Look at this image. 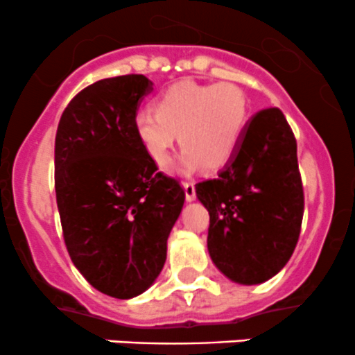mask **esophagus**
<instances>
[{
    "label": "esophagus",
    "instance_id": "1",
    "mask_svg": "<svg viewBox=\"0 0 355 355\" xmlns=\"http://www.w3.org/2000/svg\"><path fill=\"white\" fill-rule=\"evenodd\" d=\"M184 191H185V199L191 202V200L196 199V184L194 182H184Z\"/></svg>",
    "mask_w": 355,
    "mask_h": 355
}]
</instances>
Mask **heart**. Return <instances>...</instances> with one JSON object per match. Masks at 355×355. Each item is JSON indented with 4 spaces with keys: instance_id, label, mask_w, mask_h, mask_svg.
I'll return each mask as SVG.
<instances>
[{
    "instance_id": "1",
    "label": "heart",
    "mask_w": 355,
    "mask_h": 355,
    "mask_svg": "<svg viewBox=\"0 0 355 355\" xmlns=\"http://www.w3.org/2000/svg\"><path fill=\"white\" fill-rule=\"evenodd\" d=\"M247 120L249 103L239 85L180 80L155 99V113L135 114L134 132L157 166L168 163L178 134L184 148L178 168L191 173L225 166L244 139Z\"/></svg>"
}]
</instances>
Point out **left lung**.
Listing matches in <instances>:
<instances>
[{
	"mask_svg": "<svg viewBox=\"0 0 355 355\" xmlns=\"http://www.w3.org/2000/svg\"><path fill=\"white\" fill-rule=\"evenodd\" d=\"M196 194L209 213L214 266L242 285L275 277L293 254L304 214L297 142L284 113L257 111L235 156Z\"/></svg>",
	"mask_w": 355,
	"mask_h": 355,
	"instance_id": "left-lung-1",
	"label": "left lung"
}]
</instances>
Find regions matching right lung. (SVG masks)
Returning <instances> with one entry per match:
<instances>
[{
    "instance_id": "obj_1",
    "label": "right lung",
    "mask_w": 355,
    "mask_h": 355,
    "mask_svg": "<svg viewBox=\"0 0 355 355\" xmlns=\"http://www.w3.org/2000/svg\"><path fill=\"white\" fill-rule=\"evenodd\" d=\"M153 82L144 75L103 78L63 111L55 141V189L67 250L96 290L132 299L166 261V242L185 192L157 171L134 132Z\"/></svg>"
}]
</instances>
